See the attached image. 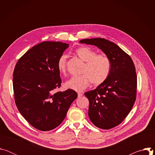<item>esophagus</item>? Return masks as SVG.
<instances>
[{"instance_id": "obj_1", "label": "esophagus", "mask_w": 155, "mask_h": 155, "mask_svg": "<svg viewBox=\"0 0 155 155\" xmlns=\"http://www.w3.org/2000/svg\"><path fill=\"white\" fill-rule=\"evenodd\" d=\"M83 96V94H81V93H78V97H81Z\"/></svg>"}]
</instances>
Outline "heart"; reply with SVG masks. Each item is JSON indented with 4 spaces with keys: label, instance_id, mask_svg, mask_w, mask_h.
<instances>
[{
    "label": "heart",
    "instance_id": "heart-1",
    "mask_svg": "<svg viewBox=\"0 0 155 155\" xmlns=\"http://www.w3.org/2000/svg\"><path fill=\"white\" fill-rule=\"evenodd\" d=\"M76 54L84 62L81 75L73 77L64 83V86L77 92H81L89 86L102 84L108 78L112 69V62L105 54H97L91 47L81 46L75 50ZM68 58L65 54L58 59L57 68L59 72L65 74L68 70Z\"/></svg>",
    "mask_w": 155,
    "mask_h": 155
}]
</instances>
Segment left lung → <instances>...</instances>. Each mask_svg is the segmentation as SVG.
<instances>
[{"mask_svg":"<svg viewBox=\"0 0 155 155\" xmlns=\"http://www.w3.org/2000/svg\"><path fill=\"white\" fill-rule=\"evenodd\" d=\"M81 43L97 47L112 62L108 78L96 89L86 92L89 100L88 115L103 129L119 125L133 107L137 95V75L131 58L115 43L105 38L83 39Z\"/></svg>","mask_w":155,"mask_h":155,"instance_id":"left-lung-1","label":"left lung"}]
</instances>
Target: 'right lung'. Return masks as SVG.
Listing matches in <instances>:
<instances>
[{
	"instance_id": "add662e5",
	"label": "right lung",
	"mask_w": 155,
	"mask_h": 155,
	"mask_svg": "<svg viewBox=\"0 0 155 155\" xmlns=\"http://www.w3.org/2000/svg\"><path fill=\"white\" fill-rule=\"evenodd\" d=\"M60 41H43L18 61L13 74L14 99L20 114L34 127L48 131L64 120L77 93L68 89L54 92L61 85L57 63L69 47Z\"/></svg>"
}]
</instances>
